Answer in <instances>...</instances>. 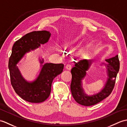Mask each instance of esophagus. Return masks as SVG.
Returning <instances> with one entry per match:
<instances>
[{"label": "esophagus", "instance_id": "obj_1", "mask_svg": "<svg viewBox=\"0 0 127 127\" xmlns=\"http://www.w3.org/2000/svg\"><path fill=\"white\" fill-rule=\"evenodd\" d=\"M65 69H67V70H71V66L70 64H67L65 66Z\"/></svg>", "mask_w": 127, "mask_h": 127}]
</instances>
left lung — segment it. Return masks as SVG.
I'll use <instances>...</instances> for the list:
<instances>
[{"instance_id":"obj_1","label":"left lung","mask_w":127,"mask_h":127,"mask_svg":"<svg viewBox=\"0 0 127 127\" xmlns=\"http://www.w3.org/2000/svg\"><path fill=\"white\" fill-rule=\"evenodd\" d=\"M108 63L104 64L107 72V79L103 88L99 93L88 96L85 93L82 87V80L85 77L87 71L92 63L89 60H81L75 62L71 72L72 74V81L70 85L72 95L78 103L84 106H91L98 103L108 96L113 91L117 73L120 69V61L118 55L105 60Z\"/></svg>"}]
</instances>
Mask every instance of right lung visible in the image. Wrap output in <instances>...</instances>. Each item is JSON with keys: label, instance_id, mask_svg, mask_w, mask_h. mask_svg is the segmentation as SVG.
Here are the masks:
<instances>
[{"label": "right lung", "instance_id": "add662e5", "mask_svg": "<svg viewBox=\"0 0 127 127\" xmlns=\"http://www.w3.org/2000/svg\"><path fill=\"white\" fill-rule=\"evenodd\" d=\"M51 33L48 31H33L26 34L14 43L8 61L10 79L15 92L22 98L31 103H41L48 98L54 79L62 72L63 64L46 63L39 59L41 69L34 81L28 82L24 78L17 64L25 54L48 42Z\"/></svg>", "mask_w": 127, "mask_h": 127}]
</instances>
